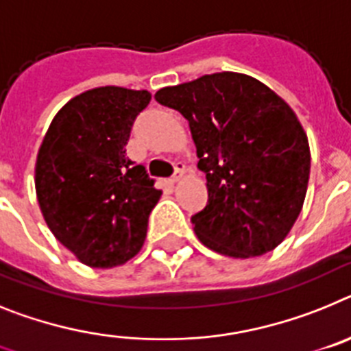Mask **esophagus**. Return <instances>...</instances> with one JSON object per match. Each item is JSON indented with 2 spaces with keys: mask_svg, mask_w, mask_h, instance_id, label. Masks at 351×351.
Returning a JSON list of instances; mask_svg holds the SVG:
<instances>
[{
  "mask_svg": "<svg viewBox=\"0 0 351 351\" xmlns=\"http://www.w3.org/2000/svg\"><path fill=\"white\" fill-rule=\"evenodd\" d=\"M184 175H185V164L184 162H176V171H175V175L171 176V180H169V184H171V185L178 184L180 180L184 178Z\"/></svg>",
  "mask_w": 351,
  "mask_h": 351,
  "instance_id": "obj_1",
  "label": "esophagus"
}]
</instances>
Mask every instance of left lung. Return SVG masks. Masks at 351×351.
Returning <instances> with one entry per match:
<instances>
[{"instance_id":"8db88e82","label":"left lung","mask_w":351,"mask_h":351,"mask_svg":"<svg viewBox=\"0 0 351 351\" xmlns=\"http://www.w3.org/2000/svg\"><path fill=\"white\" fill-rule=\"evenodd\" d=\"M155 99L187 118L206 175L208 205L191 219L199 242L239 260L276 249L302 212L311 169L289 104L239 72L160 88Z\"/></svg>"}]
</instances>
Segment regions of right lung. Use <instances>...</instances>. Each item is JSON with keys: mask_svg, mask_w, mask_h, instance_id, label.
<instances>
[{"mask_svg": "<svg viewBox=\"0 0 351 351\" xmlns=\"http://www.w3.org/2000/svg\"><path fill=\"white\" fill-rule=\"evenodd\" d=\"M152 93L91 88L53 118L36 154L35 191L51 233L81 263L112 268L141 251L160 191L127 157V141Z\"/></svg>", "mask_w": 351, "mask_h": 351, "instance_id": "add662e5", "label": "right lung"}]
</instances>
